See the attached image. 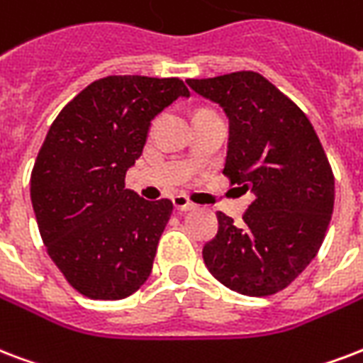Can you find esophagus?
I'll use <instances>...</instances> for the list:
<instances>
[{"label": "esophagus", "mask_w": 363, "mask_h": 363, "mask_svg": "<svg viewBox=\"0 0 363 363\" xmlns=\"http://www.w3.org/2000/svg\"><path fill=\"white\" fill-rule=\"evenodd\" d=\"M173 206H175L177 211H192V209H196V206H194L192 201H188L186 196H173Z\"/></svg>", "instance_id": "34e87169"}]
</instances>
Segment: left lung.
Returning a JSON list of instances; mask_svg holds the SVG:
<instances>
[{"label":"left lung","mask_w":363,"mask_h":363,"mask_svg":"<svg viewBox=\"0 0 363 363\" xmlns=\"http://www.w3.org/2000/svg\"><path fill=\"white\" fill-rule=\"evenodd\" d=\"M228 118L225 173L253 201L236 225L217 213L203 245L207 270L249 297L281 291L311 264L328 232L335 179L303 110L257 72L186 79Z\"/></svg>","instance_id":"1"}]
</instances>
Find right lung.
Here are the masks:
<instances>
[{
    "label": "right lung",
    "instance_id": "add662e5",
    "mask_svg": "<svg viewBox=\"0 0 363 363\" xmlns=\"http://www.w3.org/2000/svg\"><path fill=\"white\" fill-rule=\"evenodd\" d=\"M188 99L177 77L108 76L93 82L52 121L34 163L30 196L41 240L74 289L118 301L152 272L173 211L125 188L152 120Z\"/></svg>",
    "mask_w": 363,
    "mask_h": 363
}]
</instances>
